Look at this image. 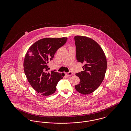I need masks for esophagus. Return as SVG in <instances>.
Here are the masks:
<instances>
[{"instance_id": "1", "label": "esophagus", "mask_w": 131, "mask_h": 131, "mask_svg": "<svg viewBox=\"0 0 131 131\" xmlns=\"http://www.w3.org/2000/svg\"><path fill=\"white\" fill-rule=\"evenodd\" d=\"M65 75L67 76H71L72 75H73V73L71 72H69L68 73H66Z\"/></svg>"}]
</instances>
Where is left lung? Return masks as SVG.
I'll return each mask as SVG.
<instances>
[{
	"mask_svg": "<svg viewBox=\"0 0 131 131\" xmlns=\"http://www.w3.org/2000/svg\"><path fill=\"white\" fill-rule=\"evenodd\" d=\"M74 39L77 61L84 64V71L75 74L80 82L75 85V89L82 94H89L104 79L107 68L106 56L100 45L90 38L77 35Z\"/></svg>",
	"mask_w": 131,
	"mask_h": 131,
	"instance_id": "obj_1",
	"label": "left lung"
}]
</instances>
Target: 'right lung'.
Here are the masks:
<instances>
[{"label": "right lung", "mask_w": 131, "mask_h": 131, "mask_svg": "<svg viewBox=\"0 0 131 131\" xmlns=\"http://www.w3.org/2000/svg\"><path fill=\"white\" fill-rule=\"evenodd\" d=\"M67 40L66 37L41 39L27 51L24 62L25 75L31 86L42 95L47 96L54 93L58 82L65 75L55 70L49 72L48 64Z\"/></svg>", "instance_id": "1"}]
</instances>
